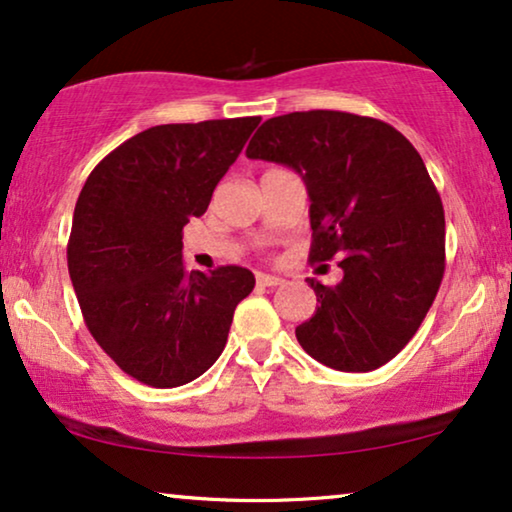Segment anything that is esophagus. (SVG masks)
Returning a JSON list of instances; mask_svg holds the SVG:
<instances>
[{
  "mask_svg": "<svg viewBox=\"0 0 512 512\" xmlns=\"http://www.w3.org/2000/svg\"><path fill=\"white\" fill-rule=\"evenodd\" d=\"M256 284H258V286H268V289H275V286L282 284V277L265 275V272H258V275H256Z\"/></svg>",
  "mask_w": 512,
  "mask_h": 512,
  "instance_id": "esophagus-1",
  "label": "esophagus"
}]
</instances>
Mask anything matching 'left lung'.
<instances>
[{"instance_id": "obj_1", "label": "left lung", "mask_w": 512, "mask_h": 512, "mask_svg": "<svg viewBox=\"0 0 512 512\" xmlns=\"http://www.w3.org/2000/svg\"><path fill=\"white\" fill-rule=\"evenodd\" d=\"M247 158L296 170L310 193V261L338 258L342 282L307 279L317 312L296 328L312 359L368 373L394 359L445 272V212L415 146L389 123L347 111L265 121Z\"/></svg>"}]
</instances>
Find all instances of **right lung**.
<instances>
[{"instance_id":"add662e5","label":"right lung","mask_w":512,"mask_h":512,"mask_svg":"<svg viewBox=\"0 0 512 512\" xmlns=\"http://www.w3.org/2000/svg\"><path fill=\"white\" fill-rule=\"evenodd\" d=\"M258 116L156 125L104 156L83 184L67 265L83 321L118 368L172 389L226 347L256 279L240 265L186 272L181 230L207 212Z\"/></svg>"}]
</instances>
